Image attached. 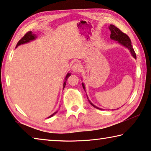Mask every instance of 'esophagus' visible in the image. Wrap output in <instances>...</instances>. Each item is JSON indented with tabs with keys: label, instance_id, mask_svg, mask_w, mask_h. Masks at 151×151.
<instances>
[{
	"label": "esophagus",
	"instance_id": "34e87169",
	"mask_svg": "<svg viewBox=\"0 0 151 151\" xmlns=\"http://www.w3.org/2000/svg\"><path fill=\"white\" fill-rule=\"evenodd\" d=\"M81 70V65L80 63H76L72 66V71L73 72H79Z\"/></svg>",
	"mask_w": 151,
	"mask_h": 151
}]
</instances>
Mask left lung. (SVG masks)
Masks as SVG:
<instances>
[{
  "instance_id": "left-lung-1",
  "label": "left lung",
  "mask_w": 151,
  "mask_h": 151,
  "mask_svg": "<svg viewBox=\"0 0 151 151\" xmlns=\"http://www.w3.org/2000/svg\"><path fill=\"white\" fill-rule=\"evenodd\" d=\"M109 29L111 31L110 39H112V40H114L116 41H117L118 43L120 44L121 45L124 46L126 48H127L128 50L130 51V52L131 53V55H132L133 58L134 59H137V55H136L134 49H133L132 46V43L129 38V37H128L127 35H126L125 33H122L119 29L117 28V27H115L114 25H113V24H110ZM82 86H83V90H85L86 87L83 83H82ZM87 98L88 99V96H87ZM88 102H90V104L93 106L94 108H97V109H99V110H102L101 108L97 107V106H96L94 104H93L89 99H88Z\"/></svg>"
}]
</instances>
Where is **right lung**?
Masks as SVG:
<instances>
[{"label": "right lung", "instance_id": "add662e5", "mask_svg": "<svg viewBox=\"0 0 151 151\" xmlns=\"http://www.w3.org/2000/svg\"><path fill=\"white\" fill-rule=\"evenodd\" d=\"M37 39V35H36L35 34H34L33 32H32V31L27 32V33L25 35H24L23 37L22 38L21 40H20L18 42V43H17V46H16V48L19 45H23V44L27 43H29V42H30V41H33V40H35V39ZM70 76H71V73H68V74H67V75H66L65 78V81H64L63 85V89H64V88H65V86L66 85V81H67V80H68V78L70 77ZM57 112H58V111H56V112H55L53 114H51V116H49L48 117V118L52 117L53 116L55 115Z\"/></svg>", "mask_w": 151, "mask_h": 151}]
</instances>
